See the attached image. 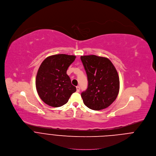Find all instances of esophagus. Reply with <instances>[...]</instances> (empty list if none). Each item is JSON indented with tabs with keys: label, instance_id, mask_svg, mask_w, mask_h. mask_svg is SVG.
<instances>
[{
	"label": "esophagus",
	"instance_id": "34e87169",
	"mask_svg": "<svg viewBox=\"0 0 156 156\" xmlns=\"http://www.w3.org/2000/svg\"><path fill=\"white\" fill-rule=\"evenodd\" d=\"M76 92H80V87L79 86H76Z\"/></svg>",
	"mask_w": 156,
	"mask_h": 156
}]
</instances>
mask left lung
Wrapping results in <instances>:
<instances>
[{
    "label": "left lung",
    "instance_id": "8db88e82",
    "mask_svg": "<svg viewBox=\"0 0 156 156\" xmlns=\"http://www.w3.org/2000/svg\"><path fill=\"white\" fill-rule=\"evenodd\" d=\"M81 60L88 80L87 89L81 93L84 105L94 111L108 108L119 92V76L115 67L105 57L81 56Z\"/></svg>",
    "mask_w": 156,
    "mask_h": 156
}]
</instances>
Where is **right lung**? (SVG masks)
Instances as JSON below:
<instances>
[{"label": "right lung", "instance_id": "1", "mask_svg": "<svg viewBox=\"0 0 156 156\" xmlns=\"http://www.w3.org/2000/svg\"><path fill=\"white\" fill-rule=\"evenodd\" d=\"M76 56L65 54L50 56L41 63L36 78V87L41 99L51 107L66 104L76 90L67 70Z\"/></svg>", "mask_w": 156, "mask_h": 156}]
</instances>
